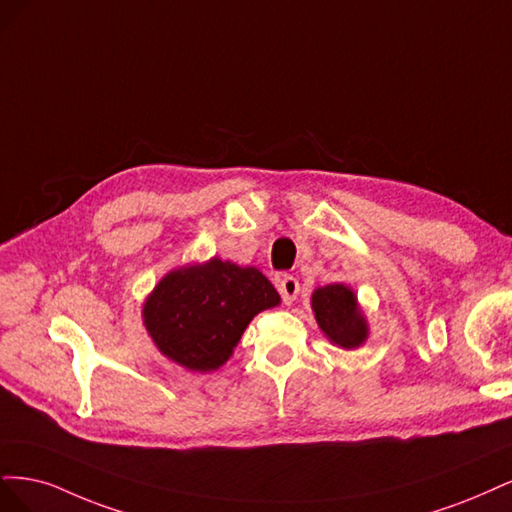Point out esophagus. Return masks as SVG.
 Segmentation results:
<instances>
[{
  "label": "esophagus",
  "mask_w": 512,
  "mask_h": 512,
  "mask_svg": "<svg viewBox=\"0 0 512 512\" xmlns=\"http://www.w3.org/2000/svg\"><path fill=\"white\" fill-rule=\"evenodd\" d=\"M278 293H280V298H283V302L287 306H291L295 302V298H298V293H300L298 278H293V276H283V278H280Z\"/></svg>",
  "instance_id": "1"
}]
</instances>
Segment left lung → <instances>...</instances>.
<instances>
[{
	"label": "left lung",
	"instance_id": "1",
	"mask_svg": "<svg viewBox=\"0 0 512 512\" xmlns=\"http://www.w3.org/2000/svg\"><path fill=\"white\" fill-rule=\"evenodd\" d=\"M312 312L321 332L342 349H357L368 338V321L361 315L357 295L342 283L312 291Z\"/></svg>",
	"mask_w": 512,
	"mask_h": 512
}]
</instances>
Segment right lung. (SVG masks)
Returning a JSON list of instances; mask_svg holds the SVG:
<instances>
[{
  "label": "right lung",
  "instance_id": "obj_1",
  "mask_svg": "<svg viewBox=\"0 0 512 512\" xmlns=\"http://www.w3.org/2000/svg\"><path fill=\"white\" fill-rule=\"evenodd\" d=\"M278 304L280 295L257 268L212 257L163 276L142 317L161 355L204 374L232 357L255 315Z\"/></svg>",
  "mask_w": 512,
  "mask_h": 512
}]
</instances>
